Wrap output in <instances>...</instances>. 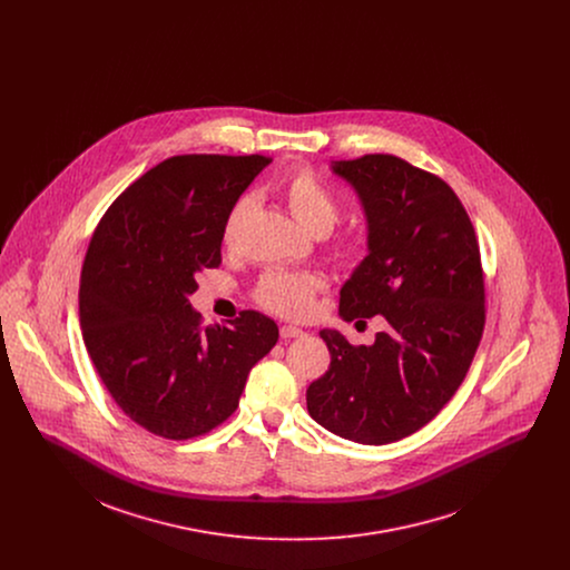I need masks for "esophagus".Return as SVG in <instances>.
<instances>
[{"label": "esophagus", "mask_w": 570, "mask_h": 570, "mask_svg": "<svg viewBox=\"0 0 570 570\" xmlns=\"http://www.w3.org/2000/svg\"><path fill=\"white\" fill-rule=\"evenodd\" d=\"M305 335V331L301 328V326L294 325H283L281 326V337H285V340H292V337H303Z\"/></svg>", "instance_id": "1"}]
</instances>
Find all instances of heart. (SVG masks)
Instances as JSON below:
<instances>
[{"mask_svg": "<svg viewBox=\"0 0 570 570\" xmlns=\"http://www.w3.org/2000/svg\"><path fill=\"white\" fill-rule=\"evenodd\" d=\"M283 193L292 215L309 233H328L340 219V202L328 190L325 181L309 168L294 170L285 184ZM254 197L242 195L224 222V242L235 244L247 213L252 210ZM323 287L316 274H292V272H267L256 287V301L269 312L283 316H307L314 307V294Z\"/></svg>", "mask_w": 570, "mask_h": 570, "instance_id": "heart-1", "label": "heart"}]
</instances>
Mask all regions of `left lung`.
<instances>
[{
    "mask_svg": "<svg viewBox=\"0 0 570 570\" xmlns=\"http://www.w3.org/2000/svg\"><path fill=\"white\" fill-rule=\"evenodd\" d=\"M331 170L360 197L368 247L340 289V316H382L386 328L368 346L321 331L331 364L307 410L342 439L384 445L432 421L468 375L485 326L481 249L441 177L384 154Z\"/></svg>",
    "mask_w": 570,
    "mask_h": 570,
    "instance_id": "obj_1",
    "label": "left lung"
}]
</instances>
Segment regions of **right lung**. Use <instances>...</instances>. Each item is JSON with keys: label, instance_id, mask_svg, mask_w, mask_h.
<instances>
[{"label": "right lung", "instance_id": "obj_1", "mask_svg": "<svg viewBox=\"0 0 570 570\" xmlns=\"http://www.w3.org/2000/svg\"><path fill=\"white\" fill-rule=\"evenodd\" d=\"M263 156H175L102 215L81 272L82 342L114 402L145 430L184 441L224 423L278 326L242 312L202 326L197 274L222 265L224 222Z\"/></svg>", "mask_w": 570, "mask_h": 570}]
</instances>
